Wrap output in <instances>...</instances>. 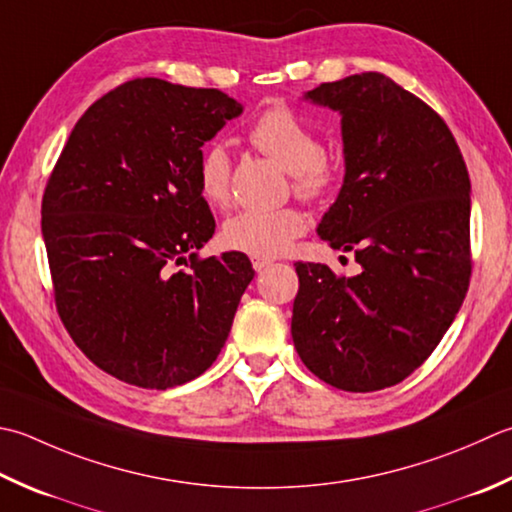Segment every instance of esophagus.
I'll list each match as a JSON object with an SVG mask.
<instances>
[{"instance_id":"1","label":"esophagus","mask_w":512,"mask_h":512,"mask_svg":"<svg viewBox=\"0 0 512 512\" xmlns=\"http://www.w3.org/2000/svg\"><path fill=\"white\" fill-rule=\"evenodd\" d=\"M253 266H255L257 273H262V270L273 266V259H268V257H253Z\"/></svg>"}]
</instances>
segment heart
<instances>
[{"instance_id": "b5f03b06", "label": "heart", "mask_w": 512, "mask_h": 512, "mask_svg": "<svg viewBox=\"0 0 512 512\" xmlns=\"http://www.w3.org/2000/svg\"><path fill=\"white\" fill-rule=\"evenodd\" d=\"M248 139L257 150L293 175L297 195L324 197L335 186L339 168L328 157L313 128L288 108H270L250 126ZM199 190L215 206L230 202V157L224 146L213 144L199 159ZM306 230V219L297 208L244 210L224 224V244L253 257H277Z\"/></svg>"}]
</instances>
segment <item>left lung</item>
I'll return each mask as SVG.
<instances>
[{"mask_svg":"<svg viewBox=\"0 0 512 512\" xmlns=\"http://www.w3.org/2000/svg\"><path fill=\"white\" fill-rule=\"evenodd\" d=\"M342 117L344 184L317 235L359 273L297 262L293 342L310 373L348 393L422 366L470 282V179L444 119L382 73L304 93Z\"/></svg>","mask_w":512,"mask_h":512,"instance_id":"obj_1","label":"left lung"}]
</instances>
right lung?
<instances>
[{"instance_id":"1","label":"right lung","mask_w":512,"mask_h":512,"mask_svg":"<svg viewBox=\"0 0 512 512\" xmlns=\"http://www.w3.org/2000/svg\"><path fill=\"white\" fill-rule=\"evenodd\" d=\"M242 113L222 90L133 79L79 117L48 179L57 313L90 362L126 384L166 390L202 375L255 277L237 250L195 253L215 233L202 146Z\"/></svg>"}]
</instances>
